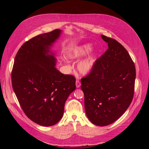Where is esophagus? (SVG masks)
Segmentation results:
<instances>
[{
    "mask_svg": "<svg viewBox=\"0 0 149 149\" xmlns=\"http://www.w3.org/2000/svg\"><path fill=\"white\" fill-rule=\"evenodd\" d=\"M75 84H76V87H77V88H79V87L81 86V82H80L78 79H77V80H76Z\"/></svg>",
    "mask_w": 149,
    "mask_h": 149,
    "instance_id": "obj_1",
    "label": "esophagus"
}]
</instances>
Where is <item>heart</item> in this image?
Here are the masks:
<instances>
[{
  "mask_svg": "<svg viewBox=\"0 0 149 149\" xmlns=\"http://www.w3.org/2000/svg\"><path fill=\"white\" fill-rule=\"evenodd\" d=\"M91 49V45L90 44H83L75 48L69 54L68 56L72 59H77L86 55ZM96 61V56L94 53L88 55L86 58L81 61L77 68L79 72L82 75L89 74L93 70Z\"/></svg>",
  "mask_w": 149,
  "mask_h": 149,
  "instance_id": "obj_1",
  "label": "heart"
}]
</instances>
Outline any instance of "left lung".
<instances>
[{
	"label": "left lung",
	"instance_id": "1",
	"mask_svg": "<svg viewBox=\"0 0 149 149\" xmlns=\"http://www.w3.org/2000/svg\"><path fill=\"white\" fill-rule=\"evenodd\" d=\"M109 48L95 61L91 71L81 78L85 110L99 126L112 124L129 108L134 93L136 67L125 48L114 39L101 35Z\"/></svg>",
	"mask_w": 149,
	"mask_h": 149
}]
</instances>
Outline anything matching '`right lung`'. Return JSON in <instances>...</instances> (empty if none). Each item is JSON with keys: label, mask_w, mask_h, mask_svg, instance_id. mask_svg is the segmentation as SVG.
<instances>
[{"label": "right lung", "mask_w": 149, "mask_h": 149, "mask_svg": "<svg viewBox=\"0 0 149 149\" xmlns=\"http://www.w3.org/2000/svg\"><path fill=\"white\" fill-rule=\"evenodd\" d=\"M61 32L55 29L25 42L16 54L11 74L21 108L42 126L53 125L61 119L65 101L76 88L75 78L60 72L55 67V57L48 54Z\"/></svg>", "instance_id": "right-lung-1"}]
</instances>
